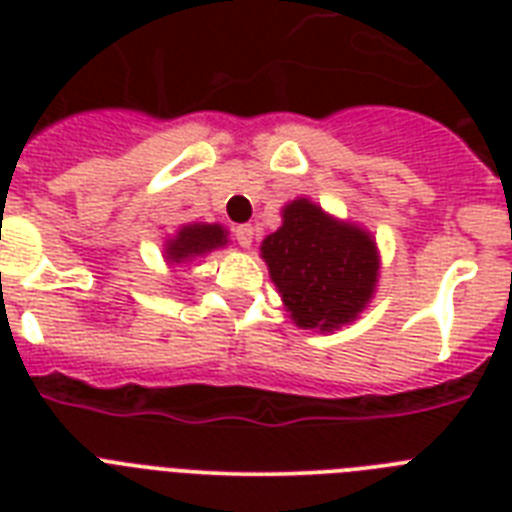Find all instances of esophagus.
Here are the masks:
<instances>
[{"label":"esophagus","instance_id":"34e87169","mask_svg":"<svg viewBox=\"0 0 512 512\" xmlns=\"http://www.w3.org/2000/svg\"><path fill=\"white\" fill-rule=\"evenodd\" d=\"M233 236H236V241H239L241 247L249 249L252 247V239H255V228H252V225H236V228H233Z\"/></svg>","mask_w":512,"mask_h":512}]
</instances>
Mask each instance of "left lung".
<instances>
[{
    "label": "left lung",
    "instance_id": "8db88e82",
    "mask_svg": "<svg viewBox=\"0 0 512 512\" xmlns=\"http://www.w3.org/2000/svg\"><path fill=\"white\" fill-rule=\"evenodd\" d=\"M284 223L263 239V260L300 329L332 332L372 300L380 271L377 244L364 228L329 217L311 199L289 201Z\"/></svg>",
    "mask_w": 512,
    "mask_h": 512
}]
</instances>
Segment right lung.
Masks as SVG:
<instances>
[{
	"instance_id": "add662e5",
	"label": "right lung",
	"mask_w": 512,
	"mask_h": 512,
	"mask_svg": "<svg viewBox=\"0 0 512 512\" xmlns=\"http://www.w3.org/2000/svg\"><path fill=\"white\" fill-rule=\"evenodd\" d=\"M228 244V233H225L223 225L217 223H191L183 225L180 231L167 239L164 244V255L175 263H188L193 257H201L212 252L217 247H225Z\"/></svg>"
}]
</instances>
